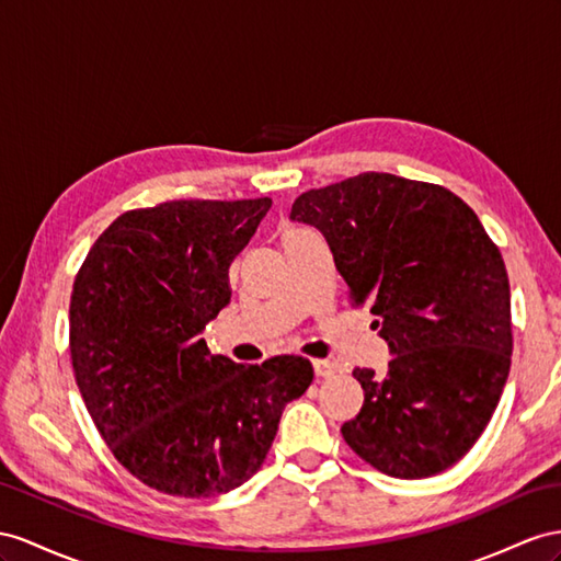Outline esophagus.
I'll list each match as a JSON object with an SVG mask.
<instances>
[{"label":"esophagus","instance_id":"34e87169","mask_svg":"<svg viewBox=\"0 0 561 561\" xmlns=\"http://www.w3.org/2000/svg\"><path fill=\"white\" fill-rule=\"evenodd\" d=\"M312 367H314V375L322 377V379L334 377L339 371V367L332 360H312Z\"/></svg>","mask_w":561,"mask_h":561}]
</instances>
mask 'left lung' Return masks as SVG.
Returning a JSON list of instances; mask_svg holds the SVG:
<instances>
[{
  "instance_id": "1",
  "label": "left lung",
  "mask_w": 561,
  "mask_h": 561,
  "mask_svg": "<svg viewBox=\"0 0 561 561\" xmlns=\"http://www.w3.org/2000/svg\"><path fill=\"white\" fill-rule=\"evenodd\" d=\"M291 220L320 229L393 355L386 375L353 369L365 403L343 438L396 479L453 467L491 422L512 363L507 270L477 213L445 186L363 172L300 194Z\"/></svg>"
}]
</instances>
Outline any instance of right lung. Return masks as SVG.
Here are the masks:
<instances>
[{
    "label": "right lung",
    "instance_id": "right-lung-1",
    "mask_svg": "<svg viewBox=\"0 0 561 561\" xmlns=\"http://www.w3.org/2000/svg\"><path fill=\"white\" fill-rule=\"evenodd\" d=\"M272 201H165L94 241L70 294V360L118 462L178 497L229 493L261 469L286 403L312 381L300 355L239 365L201 339L229 304V265Z\"/></svg>",
    "mask_w": 561,
    "mask_h": 561
}]
</instances>
